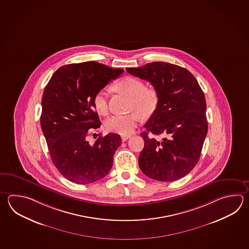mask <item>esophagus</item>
I'll list each match as a JSON object with an SVG mask.
<instances>
[{
    "mask_svg": "<svg viewBox=\"0 0 249 249\" xmlns=\"http://www.w3.org/2000/svg\"><path fill=\"white\" fill-rule=\"evenodd\" d=\"M128 138H130V136H122V142H125V141H127Z\"/></svg>",
    "mask_w": 249,
    "mask_h": 249,
    "instance_id": "1",
    "label": "esophagus"
}]
</instances>
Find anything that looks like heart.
Here are the masks:
<instances>
[{
    "mask_svg": "<svg viewBox=\"0 0 249 249\" xmlns=\"http://www.w3.org/2000/svg\"><path fill=\"white\" fill-rule=\"evenodd\" d=\"M113 89L130 97L129 110L134 112L126 115H113L108 118L106 127L111 132L128 136L137 126L139 115L142 118H149L156 112L160 96L154 88L145 87L144 83L136 77H123L113 85ZM93 105L97 112L107 114L108 112L107 94L104 91L96 93L93 97Z\"/></svg>",
    "mask_w": 249,
    "mask_h": 249,
    "instance_id": "b5f03b06",
    "label": "heart"
}]
</instances>
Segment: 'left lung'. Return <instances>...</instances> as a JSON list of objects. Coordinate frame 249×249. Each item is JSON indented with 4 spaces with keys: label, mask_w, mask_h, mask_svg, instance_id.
Masks as SVG:
<instances>
[{
    "label": "left lung",
    "mask_w": 249,
    "mask_h": 249,
    "mask_svg": "<svg viewBox=\"0 0 249 249\" xmlns=\"http://www.w3.org/2000/svg\"><path fill=\"white\" fill-rule=\"evenodd\" d=\"M126 70L151 82L160 96L157 110L141 133L144 147L138 164L142 172L161 182L185 177L198 163L208 134L206 99L198 81L187 69L165 62ZM149 132L164 137L157 141Z\"/></svg>",
    "instance_id": "obj_1"
}]
</instances>
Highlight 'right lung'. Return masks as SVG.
I'll use <instances>...</instances> for the list:
<instances>
[{"instance_id":"add662e5","label":"right lung","mask_w":249,"mask_h":249,"mask_svg":"<svg viewBox=\"0 0 249 249\" xmlns=\"http://www.w3.org/2000/svg\"><path fill=\"white\" fill-rule=\"evenodd\" d=\"M122 71L97 62L70 64L58 68L44 89L41 130L52 162L72 183L97 182L112 168L121 136H99L92 145L87 137L101 126L93 97Z\"/></svg>"}]
</instances>
